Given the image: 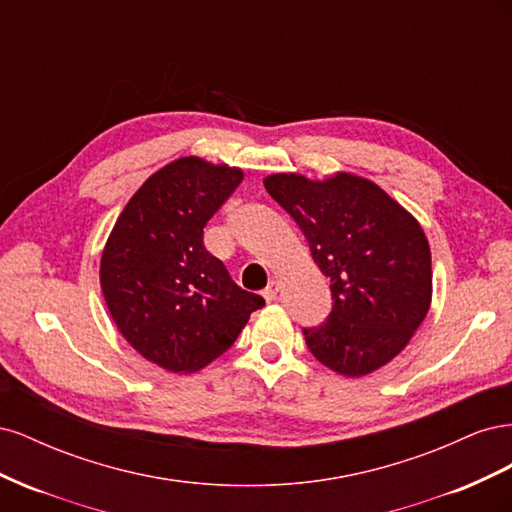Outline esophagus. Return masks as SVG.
I'll use <instances>...</instances> for the list:
<instances>
[{"mask_svg": "<svg viewBox=\"0 0 512 512\" xmlns=\"http://www.w3.org/2000/svg\"><path fill=\"white\" fill-rule=\"evenodd\" d=\"M277 292H280V284H277L275 280H271L269 284H267V288L262 290V297H265L269 303L271 301H275V297H277Z\"/></svg>", "mask_w": 512, "mask_h": 512, "instance_id": "34e87169", "label": "esophagus"}]
</instances>
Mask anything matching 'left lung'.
<instances>
[{
  "mask_svg": "<svg viewBox=\"0 0 512 512\" xmlns=\"http://www.w3.org/2000/svg\"><path fill=\"white\" fill-rule=\"evenodd\" d=\"M265 188L331 280L333 309L320 327L303 329L307 348L348 378L389 363L429 312L431 252L421 224L374 181L348 173L324 181L280 173Z\"/></svg>",
  "mask_w": 512,
  "mask_h": 512,
  "instance_id": "1",
  "label": "left lung"
}]
</instances>
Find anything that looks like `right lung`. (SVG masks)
I'll use <instances>...</instances> for the list:
<instances>
[{"label":"right lung","mask_w":512,"mask_h":512,"mask_svg":"<svg viewBox=\"0 0 512 512\" xmlns=\"http://www.w3.org/2000/svg\"><path fill=\"white\" fill-rule=\"evenodd\" d=\"M243 181L241 168L179 158L153 173L115 222L100 286L126 342L175 374L218 359L265 305L207 252L203 228Z\"/></svg>","instance_id":"1"}]
</instances>
